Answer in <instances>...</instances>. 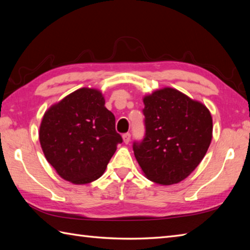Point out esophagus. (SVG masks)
Wrapping results in <instances>:
<instances>
[{"instance_id": "34e87169", "label": "esophagus", "mask_w": 250, "mask_h": 250, "mask_svg": "<svg viewBox=\"0 0 250 250\" xmlns=\"http://www.w3.org/2000/svg\"><path fill=\"white\" fill-rule=\"evenodd\" d=\"M122 139H124V142L125 143V144H129V142H130V140H131V134L129 133H125L124 135H122Z\"/></svg>"}]
</instances>
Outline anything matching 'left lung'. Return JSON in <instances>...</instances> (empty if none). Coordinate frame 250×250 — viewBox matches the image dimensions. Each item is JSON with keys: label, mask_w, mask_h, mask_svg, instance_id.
<instances>
[{"label": "left lung", "mask_w": 250, "mask_h": 250, "mask_svg": "<svg viewBox=\"0 0 250 250\" xmlns=\"http://www.w3.org/2000/svg\"><path fill=\"white\" fill-rule=\"evenodd\" d=\"M145 135L134 141V156L146 177L159 185L182 182L194 171L213 134L209 110L176 89L144 98Z\"/></svg>", "instance_id": "obj_1"}]
</instances>
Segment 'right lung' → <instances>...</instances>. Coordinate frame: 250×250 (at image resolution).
Returning a JSON list of instances; mask_svg holds the SVG:
<instances>
[{
    "instance_id": "add662e5",
    "label": "right lung",
    "mask_w": 250,
    "mask_h": 250,
    "mask_svg": "<svg viewBox=\"0 0 250 250\" xmlns=\"http://www.w3.org/2000/svg\"><path fill=\"white\" fill-rule=\"evenodd\" d=\"M115 121L98 90L82 88L68 94L42 120L40 142L47 161L73 184L98 179L122 143Z\"/></svg>"
}]
</instances>
